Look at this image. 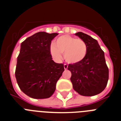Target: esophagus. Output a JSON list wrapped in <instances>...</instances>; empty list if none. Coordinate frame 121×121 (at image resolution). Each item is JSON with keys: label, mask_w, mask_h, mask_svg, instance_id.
<instances>
[{"label": "esophagus", "mask_w": 121, "mask_h": 121, "mask_svg": "<svg viewBox=\"0 0 121 121\" xmlns=\"http://www.w3.org/2000/svg\"><path fill=\"white\" fill-rule=\"evenodd\" d=\"M67 67H68V66H67V65H66V64H65V65H64V68H65V69H67Z\"/></svg>", "instance_id": "esophagus-1"}]
</instances>
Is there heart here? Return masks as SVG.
Wrapping results in <instances>:
<instances>
[{
    "mask_svg": "<svg viewBox=\"0 0 121 121\" xmlns=\"http://www.w3.org/2000/svg\"><path fill=\"white\" fill-rule=\"evenodd\" d=\"M50 51L55 59L60 60L64 53V58L67 63L77 64L86 56L87 46L82 39L64 35L55 40V44H51Z\"/></svg>",
    "mask_w": 121,
    "mask_h": 121,
    "instance_id": "1",
    "label": "heart"
}]
</instances>
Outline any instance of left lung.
Here are the masks:
<instances>
[{"label":"left lung","instance_id":"1","mask_svg":"<svg viewBox=\"0 0 121 121\" xmlns=\"http://www.w3.org/2000/svg\"><path fill=\"white\" fill-rule=\"evenodd\" d=\"M76 35L83 40L87 46L86 56L77 64H69L67 69L71 72L70 81L77 93L92 96L102 92L108 80V68L104 52L97 40L81 32Z\"/></svg>","mask_w":121,"mask_h":121}]
</instances>
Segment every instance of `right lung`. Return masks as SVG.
I'll return each instance as SVG.
<instances>
[{"mask_svg":"<svg viewBox=\"0 0 121 121\" xmlns=\"http://www.w3.org/2000/svg\"><path fill=\"white\" fill-rule=\"evenodd\" d=\"M57 35L39 32L21 43L15 75L20 90L32 98L51 97L65 70L63 64L52 60L50 51L51 41Z\"/></svg>","mask_w":121,"mask_h":121,"instance_id":"add662e5","label":"right lung"}]
</instances>
